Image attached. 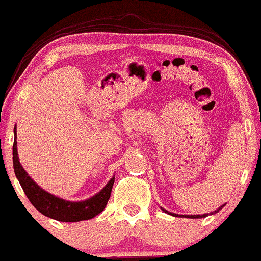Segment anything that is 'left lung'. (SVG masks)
<instances>
[{"label":"left lung","instance_id":"obj_1","mask_svg":"<svg viewBox=\"0 0 261 261\" xmlns=\"http://www.w3.org/2000/svg\"><path fill=\"white\" fill-rule=\"evenodd\" d=\"M224 205H225V204L220 205V207L218 208V210H216L214 212H211V213H205V214H196V216H194V214H192V216H190V214H187V216H186V214H176V213H171V212H168V211L163 210V208H162V211L165 212V213L171 214V216H173V217H181V218H192V219H196V218H205V217L212 216V214L218 213V212H219L220 210H222V208L224 207Z\"/></svg>","mask_w":261,"mask_h":261}]
</instances>
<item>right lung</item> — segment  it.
<instances>
[{
	"label": "right lung",
	"mask_w": 261,
	"mask_h": 261,
	"mask_svg": "<svg viewBox=\"0 0 261 261\" xmlns=\"http://www.w3.org/2000/svg\"><path fill=\"white\" fill-rule=\"evenodd\" d=\"M14 142H13V168L14 174L18 179L19 185L23 188L25 196L32 203L33 207L39 211L43 216L49 217L59 222H80V220L91 219L98 216L107 207L113 190L115 174L110 178L101 191L94 194L90 198L84 200H67L50 194L39 187L36 182L28 176L25 170L22 167L17 152V127L14 126Z\"/></svg>",
	"instance_id": "add662e5"
}]
</instances>
